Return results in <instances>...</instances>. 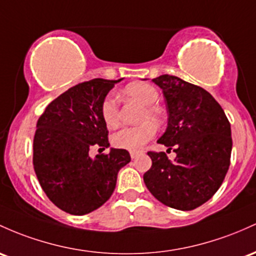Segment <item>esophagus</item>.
I'll list each match as a JSON object with an SVG mask.
<instances>
[{
	"label": "esophagus",
	"instance_id": "1",
	"mask_svg": "<svg viewBox=\"0 0 256 256\" xmlns=\"http://www.w3.org/2000/svg\"><path fill=\"white\" fill-rule=\"evenodd\" d=\"M130 156L132 159H136L140 156V152H130Z\"/></svg>",
	"mask_w": 256,
	"mask_h": 256
}]
</instances>
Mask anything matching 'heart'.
Returning <instances> with one entry per match:
<instances>
[{
	"label": "heart",
	"mask_w": 256,
	"mask_h": 256,
	"mask_svg": "<svg viewBox=\"0 0 256 256\" xmlns=\"http://www.w3.org/2000/svg\"><path fill=\"white\" fill-rule=\"evenodd\" d=\"M122 94L131 100H137L144 106L140 120L144 122L141 125L134 126V128H124L122 130L116 131L112 136V143L114 147L119 150H140L148 141H150L156 134V126L150 122L159 124L162 122V113L156 106H154L159 100V94L156 87L148 84H131L124 88ZM100 115L103 122L109 128H115L119 125L120 114L119 104L113 94H108L103 100L100 106Z\"/></svg>",
	"instance_id": "b5f03b06"
}]
</instances>
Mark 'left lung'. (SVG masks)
<instances>
[{
    "label": "left lung",
    "mask_w": 256,
    "mask_h": 256,
    "mask_svg": "<svg viewBox=\"0 0 256 256\" xmlns=\"http://www.w3.org/2000/svg\"><path fill=\"white\" fill-rule=\"evenodd\" d=\"M153 82L162 90L168 128L158 143L174 150L148 152L152 168L143 175L150 192L166 206L193 210L215 194L230 166L231 125L215 98L202 87L172 75Z\"/></svg>",
    "instance_id": "1"
}]
</instances>
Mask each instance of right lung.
I'll return each mask as SVG.
<instances>
[{
    "instance_id": "add662e5",
    "label": "right lung",
    "mask_w": 256,
    "mask_h": 256,
    "mask_svg": "<svg viewBox=\"0 0 256 256\" xmlns=\"http://www.w3.org/2000/svg\"><path fill=\"white\" fill-rule=\"evenodd\" d=\"M119 80L94 78L70 87L46 106L36 124L34 169L50 200L72 215H85L110 198L118 172L130 162L126 150L110 148L92 159V147H109L100 106Z\"/></svg>"
}]
</instances>
